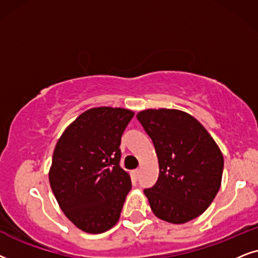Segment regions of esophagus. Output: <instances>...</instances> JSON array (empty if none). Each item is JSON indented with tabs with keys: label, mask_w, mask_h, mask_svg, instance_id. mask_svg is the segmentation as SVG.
Masks as SVG:
<instances>
[{
	"label": "esophagus",
	"mask_w": 258,
	"mask_h": 258,
	"mask_svg": "<svg viewBox=\"0 0 258 258\" xmlns=\"http://www.w3.org/2000/svg\"><path fill=\"white\" fill-rule=\"evenodd\" d=\"M133 174H135L136 177H139V174H140V170H139V169L135 170V171H133Z\"/></svg>",
	"instance_id": "34e87169"
}]
</instances>
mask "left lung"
<instances>
[{"label":"left lung","mask_w":258,"mask_h":258,"mask_svg":"<svg viewBox=\"0 0 258 258\" xmlns=\"http://www.w3.org/2000/svg\"><path fill=\"white\" fill-rule=\"evenodd\" d=\"M137 118L152 139L159 177L145 188L158 218L183 224L202 215L221 187L224 159L204 126L178 109H145Z\"/></svg>","instance_id":"8db88e82"}]
</instances>
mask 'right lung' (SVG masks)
I'll list each match as a JSON object with an SVG mask.
<instances>
[{
  "label": "right lung",
  "instance_id": "add662e5",
  "mask_svg": "<svg viewBox=\"0 0 258 258\" xmlns=\"http://www.w3.org/2000/svg\"><path fill=\"white\" fill-rule=\"evenodd\" d=\"M135 113L95 107L64 130L49 170L51 191L73 224L88 233L107 231L119 221L130 174L120 167V142Z\"/></svg>",
  "mask_w": 258,
  "mask_h": 258
}]
</instances>
